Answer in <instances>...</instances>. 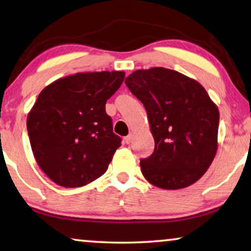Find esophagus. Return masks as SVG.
Returning a JSON list of instances; mask_svg holds the SVG:
<instances>
[{"label":"esophagus","mask_w":251,"mask_h":251,"mask_svg":"<svg viewBox=\"0 0 251 251\" xmlns=\"http://www.w3.org/2000/svg\"><path fill=\"white\" fill-rule=\"evenodd\" d=\"M133 138H134V135H133L132 133H130V134L127 135V136L124 138V141H125L126 144H129V143H132Z\"/></svg>","instance_id":"1"}]
</instances>
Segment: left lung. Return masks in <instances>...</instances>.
<instances>
[{"label":"left lung","mask_w":251,"mask_h":251,"mask_svg":"<svg viewBox=\"0 0 251 251\" xmlns=\"http://www.w3.org/2000/svg\"><path fill=\"white\" fill-rule=\"evenodd\" d=\"M127 88L144 105L154 137L142 173L165 190L186 188L211 165L218 149L219 110L198 81L162 67L136 70Z\"/></svg>","instance_id":"left-lung-1"}]
</instances>
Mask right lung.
Returning a JSON list of instances; mask_svg holds the SVG:
<instances>
[{"label": "right lung", "mask_w": 251, "mask_h": 251, "mask_svg": "<svg viewBox=\"0 0 251 251\" xmlns=\"http://www.w3.org/2000/svg\"><path fill=\"white\" fill-rule=\"evenodd\" d=\"M124 78V71L80 73L40 93L27 115V134L35 161L58 185L79 188L108 169L122 138L105 105Z\"/></svg>", "instance_id": "add662e5"}]
</instances>
